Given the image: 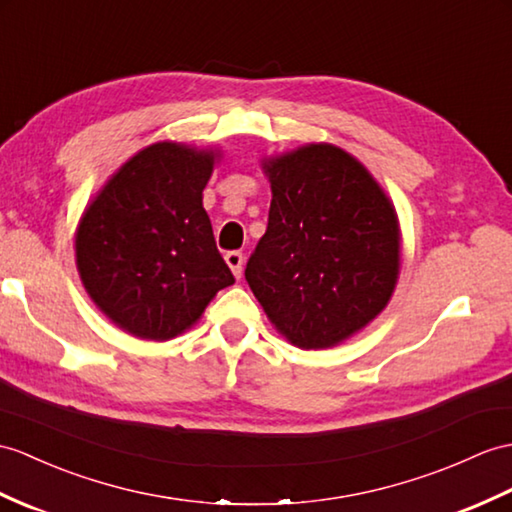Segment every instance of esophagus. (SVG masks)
<instances>
[{
  "mask_svg": "<svg viewBox=\"0 0 512 512\" xmlns=\"http://www.w3.org/2000/svg\"><path fill=\"white\" fill-rule=\"evenodd\" d=\"M224 259H227L229 268L233 270V275L240 279L242 277V268H244V253L240 251H229L227 255H224Z\"/></svg>",
  "mask_w": 512,
  "mask_h": 512,
  "instance_id": "34e87169",
  "label": "esophagus"
}]
</instances>
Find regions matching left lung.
<instances>
[{
  "mask_svg": "<svg viewBox=\"0 0 512 512\" xmlns=\"http://www.w3.org/2000/svg\"><path fill=\"white\" fill-rule=\"evenodd\" d=\"M268 229L244 270L292 344L327 349L384 310L399 277V222L364 165L329 144L268 159Z\"/></svg>",
  "mask_w": 512,
  "mask_h": 512,
  "instance_id": "1",
  "label": "left lung"
}]
</instances>
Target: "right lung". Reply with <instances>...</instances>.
<instances>
[{
  "instance_id": "right-lung-1",
  "label": "right lung",
  "mask_w": 512,
  "mask_h": 512,
  "mask_svg": "<svg viewBox=\"0 0 512 512\" xmlns=\"http://www.w3.org/2000/svg\"><path fill=\"white\" fill-rule=\"evenodd\" d=\"M213 159L170 141L148 146L113 174L80 220V279L128 334H183L218 290L235 283L202 207Z\"/></svg>"
}]
</instances>
